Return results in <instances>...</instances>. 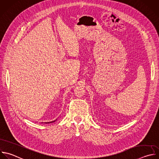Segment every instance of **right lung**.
I'll return each mask as SVG.
<instances>
[{"mask_svg": "<svg viewBox=\"0 0 159 159\" xmlns=\"http://www.w3.org/2000/svg\"><path fill=\"white\" fill-rule=\"evenodd\" d=\"M57 119H56V120H53V121H51V122H44V123H46V124H48V123H52V122H55L56 120H57Z\"/></svg>", "mask_w": 159, "mask_h": 159, "instance_id": "right-lung-1", "label": "right lung"}]
</instances>
